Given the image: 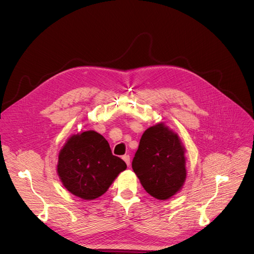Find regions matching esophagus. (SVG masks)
Masks as SVG:
<instances>
[{
	"instance_id": "esophagus-1",
	"label": "esophagus",
	"mask_w": 254,
	"mask_h": 254,
	"mask_svg": "<svg viewBox=\"0 0 254 254\" xmlns=\"http://www.w3.org/2000/svg\"><path fill=\"white\" fill-rule=\"evenodd\" d=\"M123 160L125 161V163L127 164V166H130V157L128 155L123 156Z\"/></svg>"
}]
</instances>
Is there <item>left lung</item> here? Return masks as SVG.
Instances as JSON below:
<instances>
[{"instance_id": "left-lung-1", "label": "left lung", "mask_w": 254, "mask_h": 254, "mask_svg": "<svg viewBox=\"0 0 254 254\" xmlns=\"http://www.w3.org/2000/svg\"><path fill=\"white\" fill-rule=\"evenodd\" d=\"M132 168L147 193L168 200L186 183V147L175 131L160 122L143 132Z\"/></svg>"}]
</instances>
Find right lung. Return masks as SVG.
<instances>
[{
  "instance_id": "right-lung-1",
  "label": "right lung",
  "mask_w": 254,
  "mask_h": 254,
  "mask_svg": "<svg viewBox=\"0 0 254 254\" xmlns=\"http://www.w3.org/2000/svg\"><path fill=\"white\" fill-rule=\"evenodd\" d=\"M127 168L112 154L108 140L94 130L73 133L58 153L57 174L73 196L95 200L106 192Z\"/></svg>"
}]
</instances>
